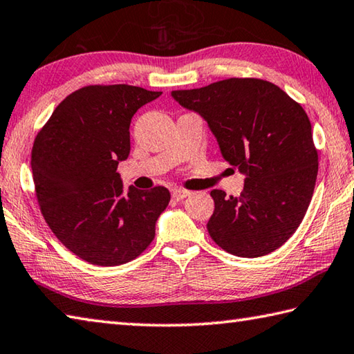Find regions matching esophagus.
Instances as JSON below:
<instances>
[{
	"label": "esophagus",
	"instance_id": "1",
	"mask_svg": "<svg viewBox=\"0 0 354 354\" xmlns=\"http://www.w3.org/2000/svg\"><path fill=\"white\" fill-rule=\"evenodd\" d=\"M190 194L187 190H181V189H173L171 190V196H173V199H176V201H181V199H184V198H187Z\"/></svg>",
	"mask_w": 354,
	"mask_h": 354
}]
</instances>
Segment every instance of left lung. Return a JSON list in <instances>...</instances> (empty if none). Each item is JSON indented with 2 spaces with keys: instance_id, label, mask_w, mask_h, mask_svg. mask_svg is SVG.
Here are the masks:
<instances>
[{
  "instance_id": "obj_1",
  "label": "left lung",
  "mask_w": 354,
  "mask_h": 354,
  "mask_svg": "<svg viewBox=\"0 0 354 354\" xmlns=\"http://www.w3.org/2000/svg\"><path fill=\"white\" fill-rule=\"evenodd\" d=\"M171 95L207 120L223 158L246 175L240 196L210 192L212 240L246 259L279 249L304 220L319 170L304 108L274 83L250 77Z\"/></svg>"
}]
</instances>
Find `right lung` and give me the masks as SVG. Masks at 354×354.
Masks as SVG:
<instances>
[{
	"mask_svg": "<svg viewBox=\"0 0 354 354\" xmlns=\"http://www.w3.org/2000/svg\"><path fill=\"white\" fill-rule=\"evenodd\" d=\"M160 91L89 85L62 100L38 131L30 155L35 196L48 226L91 265L136 259L155 239L170 201L162 185L124 190L119 160L130 155V122Z\"/></svg>",
	"mask_w": 354,
	"mask_h": 354,
	"instance_id": "add662e5",
	"label": "right lung"
}]
</instances>
